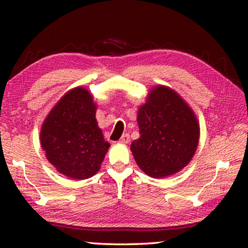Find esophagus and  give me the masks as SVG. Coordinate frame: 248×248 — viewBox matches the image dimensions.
Wrapping results in <instances>:
<instances>
[{"mask_svg":"<svg viewBox=\"0 0 248 248\" xmlns=\"http://www.w3.org/2000/svg\"><path fill=\"white\" fill-rule=\"evenodd\" d=\"M119 142H120V143H124V144L129 143V142H130V134L129 133L123 134V136H121V138H120Z\"/></svg>","mask_w":248,"mask_h":248,"instance_id":"esophagus-1","label":"esophagus"}]
</instances>
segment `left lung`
Here are the masks:
<instances>
[{"label":"left lung","instance_id":"8db88e82","mask_svg":"<svg viewBox=\"0 0 248 248\" xmlns=\"http://www.w3.org/2000/svg\"><path fill=\"white\" fill-rule=\"evenodd\" d=\"M137 120L140 138L130 149L145 174L165 177L190 162L198 146L199 124L191 109L173 90L154 87L138 111Z\"/></svg>","mask_w":248,"mask_h":248}]
</instances>
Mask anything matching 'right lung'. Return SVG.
I'll list each match as a JSON object with an SVG mask.
<instances>
[{"label": "right lung", "instance_id": "1", "mask_svg": "<svg viewBox=\"0 0 248 248\" xmlns=\"http://www.w3.org/2000/svg\"><path fill=\"white\" fill-rule=\"evenodd\" d=\"M90 92L77 87L50 111L40 132L41 146L58 171L73 179H86L100 169L108 142L95 118Z\"/></svg>", "mask_w": 248, "mask_h": 248}]
</instances>
